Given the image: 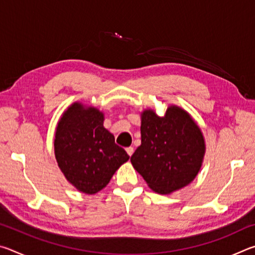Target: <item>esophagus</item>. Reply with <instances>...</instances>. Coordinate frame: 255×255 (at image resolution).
I'll return each instance as SVG.
<instances>
[{"label":"esophagus","instance_id":"obj_1","mask_svg":"<svg viewBox=\"0 0 255 255\" xmlns=\"http://www.w3.org/2000/svg\"><path fill=\"white\" fill-rule=\"evenodd\" d=\"M126 152H127V154L129 155V156H131L132 153H133V147H131V146H130V147H127L126 148Z\"/></svg>","mask_w":255,"mask_h":255}]
</instances>
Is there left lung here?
Here are the masks:
<instances>
[{
	"label": "left lung",
	"mask_w": 255,
	"mask_h": 255,
	"mask_svg": "<svg viewBox=\"0 0 255 255\" xmlns=\"http://www.w3.org/2000/svg\"><path fill=\"white\" fill-rule=\"evenodd\" d=\"M141 144L131 155L135 170L155 192L166 195L196 178L205 154L199 127L184 110L167 108L164 117L141 115Z\"/></svg>",
	"instance_id": "8db88e82"
}]
</instances>
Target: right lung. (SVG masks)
<instances>
[{"mask_svg":"<svg viewBox=\"0 0 255 255\" xmlns=\"http://www.w3.org/2000/svg\"><path fill=\"white\" fill-rule=\"evenodd\" d=\"M55 156L65 178L81 192L93 195L109 183L129 159L115 137L103 127V114L74 103L58 123Z\"/></svg>","mask_w":255,"mask_h":255,"instance_id":"right-lung-1","label":"right lung"}]
</instances>
